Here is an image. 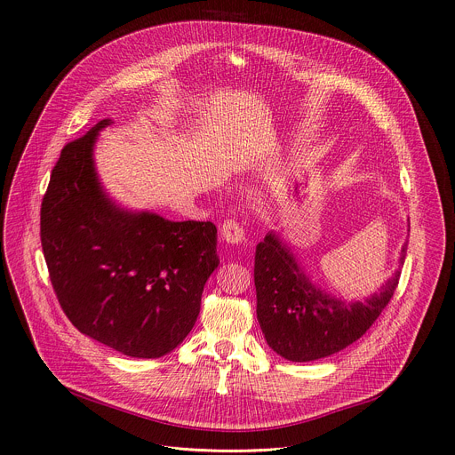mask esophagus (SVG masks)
Instances as JSON below:
<instances>
[{
  "mask_svg": "<svg viewBox=\"0 0 455 455\" xmlns=\"http://www.w3.org/2000/svg\"><path fill=\"white\" fill-rule=\"evenodd\" d=\"M221 235L227 241V243H243L245 241V228L239 221L235 220H227L221 225Z\"/></svg>",
  "mask_w": 455,
  "mask_h": 455,
  "instance_id": "esophagus-1",
  "label": "esophagus"
}]
</instances>
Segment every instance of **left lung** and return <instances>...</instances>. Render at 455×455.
<instances>
[{"label":"left lung","mask_w":455,"mask_h":455,"mask_svg":"<svg viewBox=\"0 0 455 455\" xmlns=\"http://www.w3.org/2000/svg\"><path fill=\"white\" fill-rule=\"evenodd\" d=\"M401 249V265L406 258ZM395 270L379 292L346 301L311 283L280 232L270 230L256 247L254 285L258 322L272 351L292 362H311L346 349L380 316L399 285Z\"/></svg>","instance_id":"8db88e82"}]
</instances>
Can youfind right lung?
I'll use <instances>...</instances> for the list:
<instances>
[{"instance_id":"1","label":"right lung","mask_w":455,"mask_h":455,"mask_svg":"<svg viewBox=\"0 0 455 455\" xmlns=\"http://www.w3.org/2000/svg\"><path fill=\"white\" fill-rule=\"evenodd\" d=\"M109 118L64 146L40 212L42 249L71 323L118 353L159 358L192 331L220 265L210 221H170L118 206L95 168Z\"/></svg>"}]
</instances>
